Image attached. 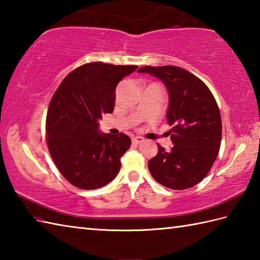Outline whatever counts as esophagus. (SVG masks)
Returning <instances> with one entry per match:
<instances>
[{"instance_id":"34e87169","label":"esophagus","mask_w":260,"mask_h":260,"mask_svg":"<svg viewBox=\"0 0 260 260\" xmlns=\"http://www.w3.org/2000/svg\"><path fill=\"white\" fill-rule=\"evenodd\" d=\"M132 142H133V144H141L142 142H144V139L141 136H135L132 139Z\"/></svg>"}]
</instances>
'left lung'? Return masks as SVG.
Listing matches in <instances>:
<instances>
[{
    "instance_id": "8db88e82",
    "label": "left lung",
    "mask_w": 260,
    "mask_h": 260,
    "mask_svg": "<svg viewBox=\"0 0 260 260\" xmlns=\"http://www.w3.org/2000/svg\"><path fill=\"white\" fill-rule=\"evenodd\" d=\"M163 81L169 93L168 124L173 147L158 146L148 170L159 184L185 190L201 182L213 165L221 144V116L207 85L175 66L140 68Z\"/></svg>"
}]
</instances>
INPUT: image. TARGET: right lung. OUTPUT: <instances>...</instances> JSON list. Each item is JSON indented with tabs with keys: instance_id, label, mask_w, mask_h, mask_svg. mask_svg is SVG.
Wrapping results in <instances>:
<instances>
[{
	"instance_id": "add662e5",
	"label": "right lung",
	"mask_w": 260,
	"mask_h": 260,
	"mask_svg": "<svg viewBox=\"0 0 260 260\" xmlns=\"http://www.w3.org/2000/svg\"><path fill=\"white\" fill-rule=\"evenodd\" d=\"M136 69L86 63L71 71L51 98L46 121L49 152L64 179L79 189H98L119 172L131 139L102 133L98 120L113 113L116 86Z\"/></svg>"
}]
</instances>
